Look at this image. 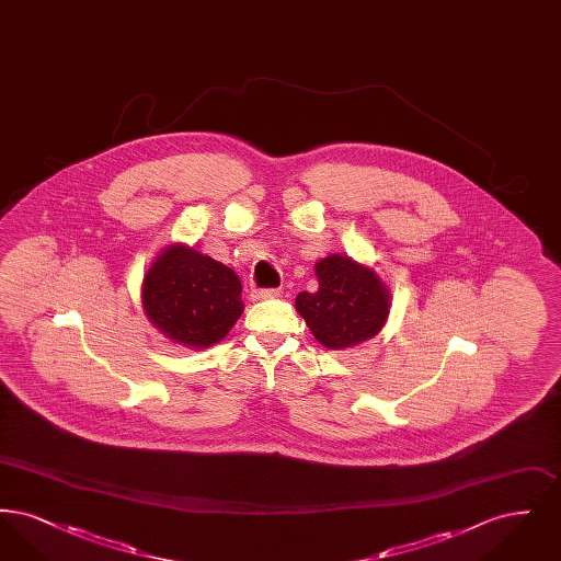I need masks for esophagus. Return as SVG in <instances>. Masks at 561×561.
Segmentation results:
<instances>
[{
    "mask_svg": "<svg viewBox=\"0 0 561 561\" xmlns=\"http://www.w3.org/2000/svg\"><path fill=\"white\" fill-rule=\"evenodd\" d=\"M277 294H279V290H275V288H261V290H252L250 298L252 300H267V298H275Z\"/></svg>",
    "mask_w": 561,
    "mask_h": 561,
    "instance_id": "1",
    "label": "esophagus"
}]
</instances>
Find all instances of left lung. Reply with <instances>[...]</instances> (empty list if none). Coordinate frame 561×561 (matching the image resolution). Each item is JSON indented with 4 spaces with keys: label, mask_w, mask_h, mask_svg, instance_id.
<instances>
[{
    "label": "left lung",
    "mask_w": 561,
    "mask_h": 561,
    "mask_svg": "<svg viewBox=\"0 0 561 561\" xmlns=\"http://www.w3.org/2000/svg\"><path fill=\"white\" fill-rule=\"evenodd\" d=\"M318 290L296 296V311L325 348L355 347L374 339L391 309V294L373 268L343 254L316 265Z\"/></svg>",
    "instance_id": "8db88e82"
}]
</instances>
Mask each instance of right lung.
Returning a JSON list of instances; mask_svg holds the SVG:
<instances>
[{
	"instance_id": "obj_1",
	"label": "right lung",
	"mask_w": 561,
	"mask_h": 561,
	"mask_svg": "<svg viewBox=\"0 0 561 561\" xmlns=\"http://www.w3.org/2000/svg\"><path fill=\"white\" fill-rule=\"evenodd\" d=\"M142 309L172 343L213 347L243 313L240 277L195 248L172 243L142 279Z\"/></svg>"
}]
</instances>
